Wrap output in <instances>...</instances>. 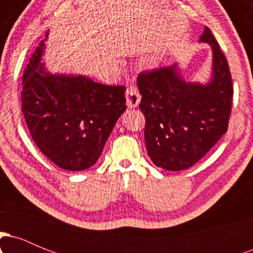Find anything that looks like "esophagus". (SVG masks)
Wrapping results in <instances>:
<instances>
[{
  "instance_id": "obj_1",
  "label": "esophagus",
  "mask_w": 253,
  "mask_h": 253,
  "mask_svg": "<svg viewBox=\"0 0 253 253\" xmlns=\"http://www.w3.org/2000/svg\"><path fill=\"white\" fill-rule=\"evenodd\" d=\"M140 94H139V90L135 85L129 84L126 89V102L128 108H134L140 102Z\"/></svg>"
}]
</instances>
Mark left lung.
Masks as SVG:
<instances>
[{
  "mask_svg": "<svg viewBox=\"0 0 253 253\" xmlns=\"http://www.w3.org/2000/svg\"><path fill=\"white\" fill-rule=\"evenodd\" d=\"M201 42L213 50V78L207 85L187 83L175 65L138 75L151 161L170 171L196 164L227 132L233 85L228 63L208 27Z\"/></svg>",
  "mask_w": 253,
  "mask_h": 253,
  "instance_id": "1",
  "label": "left lung"
}]
</instances>
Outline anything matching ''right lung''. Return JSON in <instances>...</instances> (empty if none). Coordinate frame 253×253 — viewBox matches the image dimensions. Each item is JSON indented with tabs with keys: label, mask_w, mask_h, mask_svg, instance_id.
Masks as SVG:
<instances>
[{
	"label": "right lung",
	"mask_w": 253,
	"mask_h": 253,
	"mask_svg": "<svg viewBox=\"0 0 253 253\" xmlns=\"http://www.w3.org/2000/svg\"><path fill=\"white\" fill-rule=\"evenodd\" d=\"M32 54L22 76L21 109L32 139L64 170L89 169L126 109L124 85H104L86 77L50 75Z\"/></svg>",
	"instance_id": "add662e5"
}]
</instances>
